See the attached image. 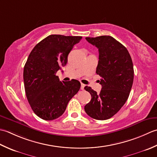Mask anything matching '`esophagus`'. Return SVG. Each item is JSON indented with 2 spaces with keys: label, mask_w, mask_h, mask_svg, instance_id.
<instances>
[{
  "label": "esophagus",
  "mask_w": 157,
  "mask_h": 157,
  "mask_svg": "<svg viewBox=\"0 0 157 157\" xmlns=\"http://www.w3.org/2000/svg\"><path fill=\"white\" fill-rule=\"evenodd\" d=\"M85 87V85L84 84H82V83H81V90H84Z\"/></svg>",
  "instance_id": "34e87169"
}]
</instances>
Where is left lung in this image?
Wrapping results in <instances>:
<instances>
[{"mask_svg": "<svg viewBox=\"0 0 157 157\" xmlns=\"http://www.w3.org/2000/svg\"><path fill=\"white\" fill-rule=\"evenodd\" d=\"M99 51L97 75L101 76L100 94L86 86L91 100L85 105L89 117L106 120L119 111L129 98L133 82V66L126 47L110 36L86 37Z\"/></svg>", "mask_w": 157, "mask_h": 157, "instance_id": "obj_1", "label": "left lung"}]
</instances>
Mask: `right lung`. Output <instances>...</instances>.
<instances>
[{
  "label": "right lung",
  "mask_w": 157,
  "mask_h": 157,
  "mask_svg": "<svg viewBox=\"0 0 157 157\" xmlns=\"http://www.w3.org/2000/svg\"><path fill=\"white\" fill-rule=\"evenodd\" d=\"M82 36L49 35L32 50L24 68L25 95L32 109L40 119L52 121L64 113L77 94V80L61 82L56 73L65 66L68 56Z\"/></svg>",
  "instance_id": "right-lung-1"
}]
</instances>
